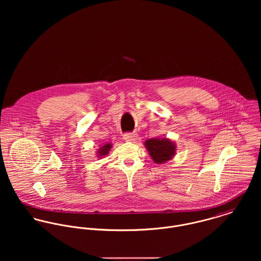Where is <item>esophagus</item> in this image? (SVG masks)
<instances>
[{
  "label": "esophagus",
  "instance_id": "obj_1",
  "mask_svg": "<svg viewBox=\"0 0 261 261\" xmlns=\"http://www.w3.org/2000/svg\"><path fill=\"white\" fill-rule=\"evenodd\" d=\"M138 134L136 133H127V134H124L123 135V139L127 142H133V141H136L138 139Z\"/></svg>",
  "mask_w": 261,
  "mask_h": 261
}]
</instances>
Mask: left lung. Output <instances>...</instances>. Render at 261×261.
I'll return each mask as SVG.
<instances>
[{
	"label": "left lung",
	"instance_id": "left-lung-1",
	"mask_svg": "<svg viewBox=\"0 0 261 261\" xmlns=\"http://www.w3.org/2000/svg\"><path fill=\"white\" fill-rule=\"evenodd\" d=\"M145 147L155 164H164L176 154V144L170 139H150L145 142Z\"/></svg>",
	"mask_w": 261,
	"mask_h": 261
}]
</instances>
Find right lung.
<instances>
[{"label": "right lung", "mask_w": 261, "mask_h": 261, "mask_svg": "<svg viewBox=\"0 0 261 261\" xmlns=\"http://www.w3.org/2000/svg\"><path fill=\"white\" fill-rule=\"evenodd\" d=\"M112 145L111 143L101 146V147L99 148V149L96 151L97 158H105L106 155H108V153H109V151L112 149Z\"/></svg>", "instance_id": "obj_1"}]
</instances>
